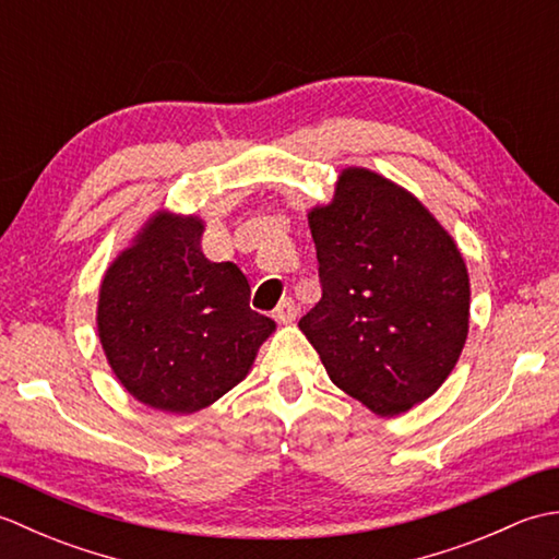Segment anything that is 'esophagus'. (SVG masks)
Wrapping results in <instances>:
<instances>
[{
	"mask_svg": "<svg viewBox=\"0 0 559 559\" xmlns=\"http://www.w3.org/2000/svg\"><path fill=\"white\" fill-rule=\"evenodd\" d=\"M295 317H298V307H295V302H293L290 298L283 300V302L276 307V312H273V319H276V322H281V324L295 322Z\"/></svg>",
	"mask_w": 559,
	"mask_h": 559,
	"instance_id": "1",
	"label": "esophagus"
}]
</instances>
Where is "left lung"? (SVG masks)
<instances>
[{
	"label": "left lung",
	"instance_id": "8db88e82",
	"mask_svg": "<svg viewBox=\"0 0 559 559\" xmlns=\"http://www.w3.org/2000/svg\"><path fill=\"white\" fill-rule=\"evenodd\" d=\"M322 300L300 329L338 389L377 415L430 399L468 336V271L451 235L406 189L343 170L310 211Z\"/></svg>",
	"mask_w": 559,
	"mask_h": 559
}]
</instances>
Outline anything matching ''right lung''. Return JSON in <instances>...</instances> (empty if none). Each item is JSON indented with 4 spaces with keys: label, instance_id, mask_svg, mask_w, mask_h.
<instances>
[{
    "label": "right lung",
    "instance_id": "right-lung-1",
    "mask_svg": "<svg viewBox=\"0 0 559 559\" xmlns=\"http://www.w3.org/2000/svg\"><path fill=\"white\" fill-rule=\"evenodd\" d=\"M204 223L156 213L105 271L98 334L112 372L136 401L197 413L247 377L273 319L249 307L233 261L201 252Z\"/></svg>",
    "mask_w": 559,
    "mask_h": 559
}]
</instances>
